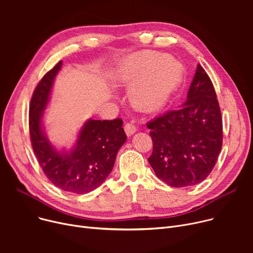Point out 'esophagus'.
I'll use <instances>...</instances> for the list:
<instances>
[{
  "instance_id": "obj_1",
  "label": "esophagus",
  "mask_w": 253,
  "mask_h": 253,
  "mask_svg": "<svg viewBox=\"0 0 253 253\" xmlns=\"http://www.w3.org/2000/svg\"><path fill=\"white\" fill-rule=\"evenodd\" d=\"M124 130H125L126 134H127L128 136L133 135V134L135 133V132H136V128H135V126H134L133 124H130V123H127V124L125 125Z\"/></svg>"
}]
</instances>
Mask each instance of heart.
<instances>
[{
	"label": "heart",
	"instance_id": "heart-1",
	"mask_svg": "<svg viewBox=\"0 0 253 253\" xmlns=\"http://www.w3.org/2000/svg\"><path fill=\"white\" fill-rule=\"evenodd\" d=\"M183 78L182 64L170 55L142 50L124 58L115 72V82L129 89L131 104L156 112L168 103Z\"/></svg>",
	"mask_w": 253,
	"mask_h": 253
}]
</instances>
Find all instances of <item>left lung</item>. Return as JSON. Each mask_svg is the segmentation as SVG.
<instances>
[{
    "instance_id": "1",
    "label": "left lung",
    "mask_w": 253,
    "mask_h": 253,
    "mask_svg": "<svg viewBox=\"0 0 253 253\" xmlns=\"http://www.w3.org/2000/svg\"><path fill=\"white\" fill-rule=\"evenodd\" d=\"M153 153L148 159L158 178L173 188L203 181L222 145V120L216 93L200 64L185 102L147 124Z\"/></svg>"
}]
</instances>
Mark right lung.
Segmentation results:
<instances>
[{"instance_id": "obj_1", "label": "right lung", "mask_w": 253, "mask_h": 253, "mask_svg": "<svg viewBox=\"0 0 253 253\" xmlns=\"http://www.w3.org/2000/svg\"><path fill=\"white\" fill-rule=\"evenodd\" d=\"M62 61L49 71L34 92L30 106V132L34 153L47 178L57 188L87 194L98 188L112 172L117 154L127 140L121 119H89L70 150L57 149L45 131L47 109Z\"/></svg>"}]
</instances>
